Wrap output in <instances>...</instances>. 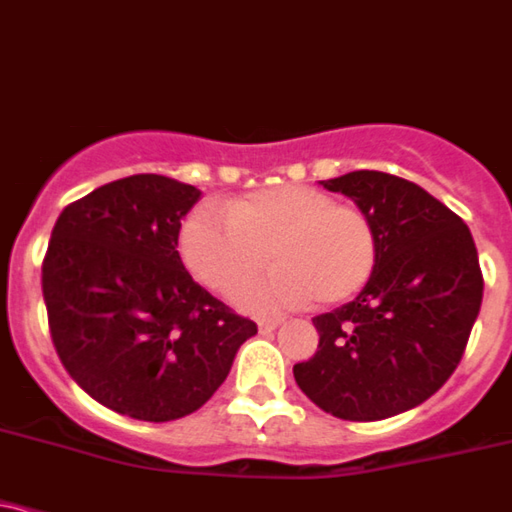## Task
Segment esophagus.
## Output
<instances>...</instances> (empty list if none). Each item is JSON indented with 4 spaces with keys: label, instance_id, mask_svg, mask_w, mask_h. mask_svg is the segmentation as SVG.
Returning a JSON list of instances; mask_svg holds the SVG:
<instances>
[{
    "label": "esophagus",
    "instance_id": "obj_1",
    "mask_svg": "<svg viewBox=\"0 0 512 512\" xmlns=\"http://www.w3.org/2000/svg\"><path fill=\"white\" fill-rule=\"evenodd\" d=\"M284 319H279V316H272V319H260L257 321V326H260V331H274V328H277L279 324H282Z\"/></svg>",
    "mask_w": 512,
    "mask_h": 512
}]
</instances>
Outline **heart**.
Returning a JSON list of instances; mask_svg holds the SVG:
<instances>
[{"mask_svg": "<svg viewBox=\"0 0 512 512\" xmlns=\"http://www.w3.org/2000/svg\"><path fill=\"white\" fill-rule=\"evenodd\" d=\"M179 247L188 270L220 294L272 256L274 271L241 281L235 292V301L252 311L351 299L373 277L380 252L378 230L363 208L299 184L245 193L225 213L193 208L181 225Z\"/></svg>", "mask_w": 512, "mask_h": 512, "instance_id": "b5f03b06", "label": "heart"}]
</instances>
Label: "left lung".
<instances>
[{
	"label": "left lung",
	"mask_w": 512,
	"mask_h": 512,
	"mask_svg": "<svg viewBox=\"0 0 512 512\" xmlns=\"http://www.w3.org/2000/svg\"><path fill=\"white\" fill-rule=\"evenodd\" d=\"M378 230V265L348 304L314 319L319 348L294 380L321 410L375 422L412 410L459 365L483 299L471 230L422 186L383 171L321 181Z\"/></svg>",
	"instance_id": "1"
}]
</instances>
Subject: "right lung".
Instances as JSON below:
<instances>
[{"instance_id": "right-lung-1", "label": "right lung", "mask_w": 512, "mask_h": 512, "mask_svg": "<svg viewBox=\"0 0 512 512\" xmlns=\"http://www.w3.org/2000/svg\"><path fill=\"white\" fill-rule=\"evenodd\" d=\"M196 186L137 174L63 208L41 267L53 346L93 400L142 422L206 405L255 321L193 282L179 257Z\"/></svg>"}]
</instances>
